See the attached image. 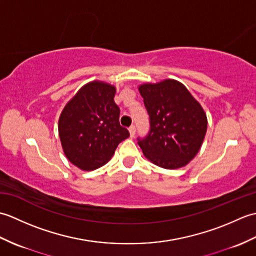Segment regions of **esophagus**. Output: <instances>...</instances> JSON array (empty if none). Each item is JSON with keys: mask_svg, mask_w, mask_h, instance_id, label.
I'll return each mask as SVG.
<instances>
[{"mask_svg": "<svg viewBox=\"0 0 256 256\" xmlns=\"http://www.w3.org/2000/svg\"><path fill=\"white\" fill-rule=\"evenodd\" d=\"M135 131H136V128H135V126H134V125H131V126H130V128H128V132H130V135H131V136H132V138L134 136V134H135Z\"/></svg>", "mask_w": 256, "mask_h": 256, "instance_id": "1", "label": "esophagus"}]
</instances>
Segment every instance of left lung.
Segmentation results:
<instances>
[{
    "mask_svg": "<svg viewBox=\"0 0 256 256\" xmlns=\"http://www.w3.org/2000/svg\"><path fill=\"white\" fill-rule=\"evenodd\" d=\"M138 91L150 114V131L138 145L144 156L165 170L186 166L202 145L206 114L182 82L165 79L143 84Z\"/></svg>",
    "mask_w": 256,
    "mask_h": 256,
    "instance_id": "8db88e82",
    "label": "left lung"
}]
</instances>
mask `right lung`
Instances as JSON below:
<instances>
[{"label": "right lung", "instance_id": "add662e5", "mask_svg": "<svg viewBox=\"0 0 256 256\" xmlns=\"http://www.w3.org/2000/svg\"><path fill=\"white\" fill-rule=\"evenodd\" d=\"M116 86L100 80L81 86L64 106L58 133L68 160L90 172L106 165L118 145L130 136L120 125V108L114 102Z\"/></svg>", "mask_w": 256, "mask_h": 256}]
</instances>
